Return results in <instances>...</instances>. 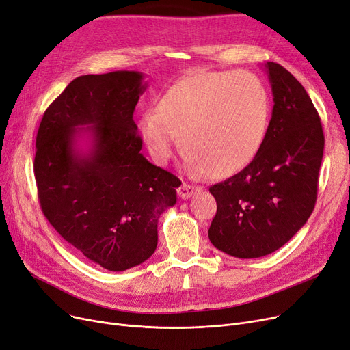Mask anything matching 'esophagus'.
I'll return each instance as SVG.
<instances>
[{"label":"esophagus","mask_w":350,"mask_h":350,"mask_svg":"<svg viewBox=\"0 0 350 350\" xmlns=\"http://www.w3.org/2000/svg\"><path fill=\"white\" fill-rule=\"evenodd\" d=\"M196 192H199V189L198 188H195V187H192V185H188V184H182L180 187H179V189H178V193H179V196L182 198V199H188V198H191L192 195H195Z\"/></svg>","instance_id":"1"}]
</instances>
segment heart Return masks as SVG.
<instances>
[{"label": "heart", "instance_id": "1", "mask_svg": "<svg viewBox=\"0 0 350 350\" xmlns=\"http://www.w3.org/2000/svg\"><path fill=\"white\" fill-rule=\"evenodd\" d=\"M269 118V92L255 74L202 72L166 90L157 112L141 116L138 129L158 163L172 157L179 137L191 172L228 178L258 155Z\"/></svg>", "mask_w": 350, "mask_h": 350}]
</instances>
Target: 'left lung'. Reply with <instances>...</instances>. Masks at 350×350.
<instances>
[{
    "instance_id": "left-lung-1",
    "label": "left lung",
    "mask_w": 350,
    "mask_h": 350,
    "mask_svg": "<svg viewBox=\"0 0 350 350\" xmlns=\"http://www.w3.org/2000/svg\"><path fill=\"white\" fill-rule=\"evenodd\" d=\"M265 68L273 109L263 145L246 168L209 188L216 199L209 241L241 259L278 251L306 224L325 148L319 113L301 82L276 62Z\"/></svg>"
}]
</instances>
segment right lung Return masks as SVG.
I'll return each mask as SVG.
<instances>
[{
    "label": "right lung",
    "mask_w": 350,
    "mask_h": 350,
    "mask_svg": "<svg viewBox=\"0 0 350 350\" xmlns=\"http://www.w3.org/2000/svg\"><path fill=\"white\" fill-rule=\"evenodd\" d=\"M144 74L82 75L46 108L34 174L45 218L91 262L121 272L158 245V221L176 204L180 180L149 162L134 122ZM87 135L90 148H77Z\"/></svg>",
    "instance_id": "add662e5"
}]
</instances>
